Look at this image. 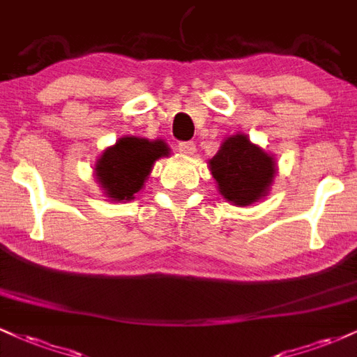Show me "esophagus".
<instances>
[{
	"instance_id": "34e87169",
	"label": "esophagus",
	"mask_w": 357,
	"mask_h": 357,
	"mask_svg": "<svg viewBox=\"0 0 357 357\" xmlns=\"http://www.w3.org/2000/svg\"><path fill=\"white\" fill-rule=\"evenodd\" d=\"M178 149H179V153H181L183 155H195V153H196L195 142H191V141H188V142H179Z\"/></svg>"
}]
</instances>
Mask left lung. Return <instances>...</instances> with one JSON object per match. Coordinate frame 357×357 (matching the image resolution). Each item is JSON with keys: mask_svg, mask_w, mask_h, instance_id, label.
Here are the masks:
<instances>
[{"mask_svg": "<svg viewBox=\"0 0 357 357\" xmlns=\"http://www.w3.org/2000/svg\"><path fill=\"white\" fill-rule=\"evenodd\" d=\"M208 167L220 195L235 206H252L265 198L278 171L275 155L243 132L225 139L218 153L208 159Z\"/></svg>", "mask_w": 357, "mask_h": 357, "instance_id": "8db88e82", "label": "left lung"}]
</instances>
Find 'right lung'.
<instances>
[{
	"instance_id": "add662e5",
	"label": "right lung",
	"mask_w": 357,
	"mask_h": 357,
	"mask_svg": "<svg viewBox=\"0 0 357 357\" xmlns=\"http://www.w3.org/2000/svg\"><path fill=\"white\" fill-rule=\"evenodd\" d=\"M169 154V146L162 139L122 136L102 151L93 176L109 202L127 203L144 188L154 162Z\"/></svg>"
}]
</instances>
